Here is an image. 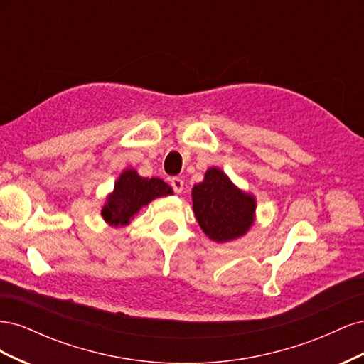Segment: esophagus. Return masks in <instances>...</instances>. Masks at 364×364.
Segmentation results:
<instances>
[{
  "label": "esophagus",
  "mask_w": 364,
  "mask_h": 364,
  "mask_svg": "<svg viewBox=\"0 0 364 364\" xmlns=\"http://www.w3.org/2000/svg\"><path fill=\"white\" fill-rule=\"evenodd\" d=\"M170 183H171V188L176 194H181L183 191V181L181 178H173L170 181Z\"/></svg>",
  "instance_id": "obj_1"
}]
</instances>
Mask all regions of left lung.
<instances>
[{"instance_id": "left-lung-1", "label": "left lung", "mask_w": 364, "mask_h": 364, "mask_svg": "<svg viewBox=\"0 0 364 364\" xmlns=\"http://www.w3.org/2000/svg\"><path fill=\"white\" fill-rule=\"evenodd\" d=\"M193 209L203 232L218 243L245 235L253 223L255 199L240 191L220 168H209L193 186Z\"/></svg>"}]
</instances>
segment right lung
Masks as SVG:
<instances>
[{
	"label": "right lung",
	"mask_w": 364,
	"mask_h": 364,
	"mask_svg": "<svg viewBox=\"0 0 364 364\" xmlns=\"http://www.w3.org/2000/svg\"><path fill=\"white\" fill-rule=\"evenodd\" d=\"M173 194L171 186L158 178H141L135 170H126L107 197L102 215L111 226H124L142 206L161 196Z\"/></svg>",
	"instance_id": "obj_1"
}]
</instances>
